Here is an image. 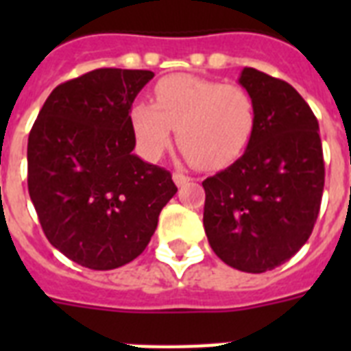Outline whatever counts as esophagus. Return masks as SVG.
<instances>
[{
    "label": "esophagus",
    "mask_w": 351,
    "mask_h": 351,
    "mask_svg": "<svg viewBox=\"0 0 351 351\" xmlns=\"http://www.w3.org/2000/svg\"><path fill=\"white\" fill-rule=\"evenodd\" d=\"M173 180H175V184L178 187H184L186 184H189V180H191V178L184 175V173H173Z\"/></svg>",
    "instance_id": "obj_1"
}]
</instances>
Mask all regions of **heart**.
Wrapping results in <instances>:
<instances>
[{
  "label": "heart",
  "mask_w": 351,
  "mask_h": 351,
  "mask_svg": "<svg viewBox=\"0 0 351 351\" xmlns=\"http://www.w3.org/2000/svg\"><path fill=\"white\" fill-rule=\"evenodd\" d=\"M138 147L156 158L169 145L173 129L187 158L200 169H224L250 145L256 127L253 96L239 85H226L189 74L160 80L154 104L131 107Z\"/></svg>",
  "instance_id": "b5f03b06"
}]
</instances>
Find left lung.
<instances>
[{"instance_id": "left-lung-1", "label": "left lung", "mask_w": 351, "mask_h": 351, "mask_svg": "<svg viewBox=\"0 0 351 351\" xmlns=\"http://www.w3.org/2000/svg\"><path fill=\"white\" fill-rule=\"evenodd\" d=\"M239 84L255 100V134L234 164L202 182L204 230L228 266L264 273L310 239L324 158L319 121L291 85L251 67L242 69Z\"/></svg>"}]
</instances>
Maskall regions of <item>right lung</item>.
<instances>
[{"mask_svg": "<svg viewBox=\"0 0 351 351\" xmlns=\"http://www.w3.org/2000/svg\"><path fill=\"white\" fill-rule=\"evenodd\" d=\"M151 71L96 69L58 85L27 147L29 195L58 251L80 266L114 269L134 261L175 197L169 171L132 153V101Z\"/></svg>", "mask_w": 351, "mask_h": 351, "instance_id": "add662e5", "label": "right lung"}]
</instances>
